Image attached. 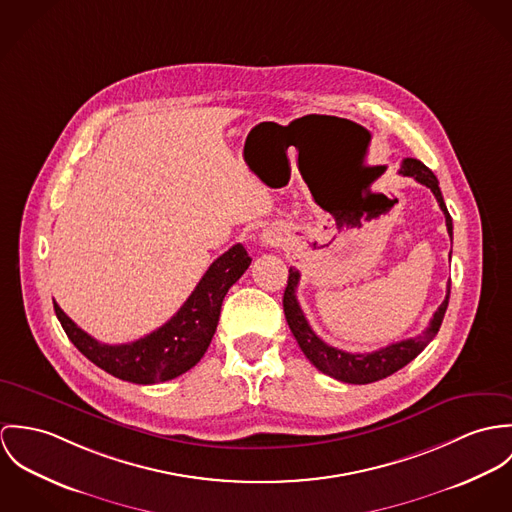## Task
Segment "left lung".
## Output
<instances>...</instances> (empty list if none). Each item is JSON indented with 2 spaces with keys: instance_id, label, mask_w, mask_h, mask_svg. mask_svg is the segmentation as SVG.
Returning a JSON list of instances; mask_svg holds the SVG:
<instances>
[{
  "instance_id": "8db88e82",
  "label": "left lung",
  "mask_w": 512,
  "mask_h": 512,
  "mask_svg": "<svg viewBox=\"0 0 512 512\" xmlns=\"http://www.w3.org/2000/svg\"><path fill=\"white\" fill-rule=\"evenodd\" d=\"M398 174L412 176L414 180H418L420 184L428 186L434 192V196H436V200H438V204H440V208L446 216L448 233L452 237L454 235L452 216L446 208V202H444V196H442L436 174L430 171L424 163H420L418 159H402ZM298 281H300V273L294 267H290L288 269V283L284 288L283 306L284 316H286V322H288V328H290L292 336L298 341V345L304 351V355L308 357V361L318 371H322L324 375H330L338 381H343V383H351V385H367V383L381 381V379L397 373L398 369H402L406 363H410L430 341L436 338V334L442 326L446 308H448V300H450V284H448V294H446L444 302L438 306V310L434 312L428 328L420 336L391 343V345L381 347V349L371 351V353H349V351H343V349L328 345L326 341L320 340L314 334V330L310 328V324H308V320H306V316H304V312L298 304V298H296Z\"/></svg>"
}]
</instances>
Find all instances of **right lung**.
Returning <instances> with one entry per match:
<instances>
[{"label":"right lung","instance_id":"add662e5","mask_svg":"<svg viewBox=\"0 0 512 512\" xmlns=\"http://www.w3.org/2000/svg\"><path fill=\"white\" fill-rule=\"evenodd\" d=\"M249 265L251 257L245 247L241 243L233 245L210 265L165 326L131 343H100L78 328L57 302L55 312L68 340L106 373L137 385L165 383L186 373L202 359L216 334L224 296Z\"/></svg>","mask_w":512,"mask_h":512}]
</instances>
